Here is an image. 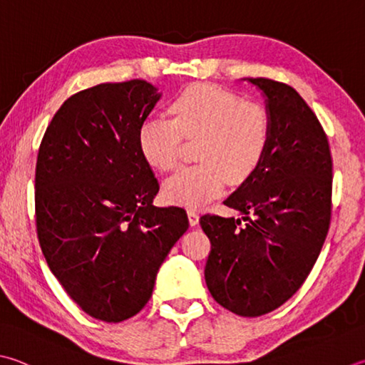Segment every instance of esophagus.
Returning <instances> with one entry per match:
<instances>
[{
    "instance_id": "1",
    "label": "esophagus",
    "mask_w": 365,
    "mask_h": 365,
    "mask_svg": "<svg viewBox=\"0 0 365 365\" xmlns=\"http://www.w3.org/2000/svg\"><path fill=\"white\" fill-rule=\"evenodd\" d=\"M187 214H188V222H190L191 227H195V225H197V222H200V214H197L195 209H188Z\"/></svg>"
}]
</instances>
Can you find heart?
I'll return each mask as SVG.
<instances>
[{
	"label": "heart",
	"instance_id": "obj_1",
	"mask_svg": "<svg viewBox=\"0 0 365 365\" xmlns=\"http://www.w3.org/2000/svg\"><path fill=\"white\" fill-rule=\"evenodd\" d=\"M170 118L151 116L138 128V148L151 168L177 169L183 137L200 138L196 160L164 185L172 204L197 207L222 193L227 180L241 185L260 169L271 145V118L214 84H193L170 102Z\"/></svg>",
	"mask_w": 365,
	"mask_h": 365
}]
</instances>
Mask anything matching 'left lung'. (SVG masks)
<instances>
[{"instance_id": "8db88e82", "label": "left lung", "mask_w": 365, "mask_h": 365, "mask_svg": "<svg viewBox=\"0 0 365 365\" xmlns=\"http://www.w3.org/2000/svg\"><path fill=\"white\" fill-rule=\"evenodd\" d=\"M267 97L271 145L254 175L225 204L244 214H205L210 295L237 316L279 308L307 281L332 217V155L319 119L290 86L249 78Z\"/></svg>"}]
</instances>
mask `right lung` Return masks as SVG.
<instances>
[{"label": "right lung", "instance_id": "add662e5", "mask_svg": "<svg viewBox=\"0 0 365 365\" xmlns=\"http://www.w3.org/2000/svg\"><path fill=\"white\" fill-rule=\"evenodd\" d=\"M143 79L103 83L65 101L35 170L36 235L71 300L105 322L148 303L158 269L188 230L182 207H155L160 183L138 128L161 96Z\"/></svg>", "mask_w": 365, "mask_h": 365}]
</instances>
